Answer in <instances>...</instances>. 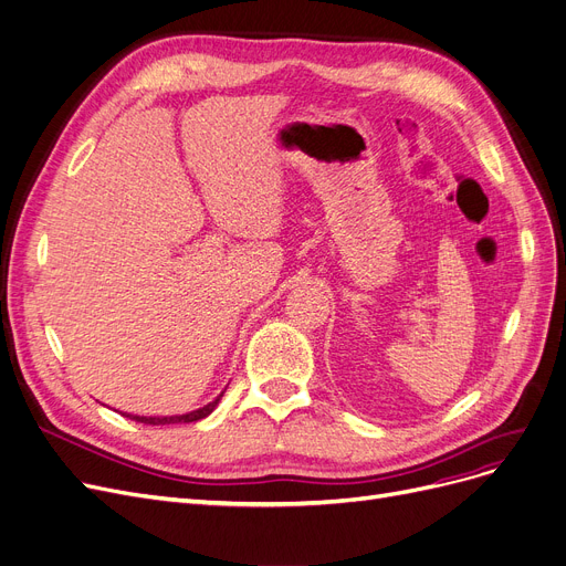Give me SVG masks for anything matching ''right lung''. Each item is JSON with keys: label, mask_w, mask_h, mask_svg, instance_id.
Returning a JSON list of instances; mask_svg holds the SVG:
<instances>
[{"label": "right lung", "mask_w": 566, "mask_h": 566, "mask_svg": "<svg viewBox=\"0 0 566 566\" xmlns=\"http://www.w3.org/2000/svg\"><path fill=\"white\" fill-rule=\"evenodd\" d=\"M222 396H224V390L219 392V396H217L210 405H206V407H201V409H196V411H189V413H180V416H134V413H122V416H127V419H132V421H136V423H145V426L193 423V421H201V419H206L208 413H212V409L219 405V400H222Z\"/></svg>", "instance_id": "right-lung-1"}]
</instances>
